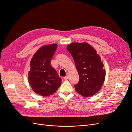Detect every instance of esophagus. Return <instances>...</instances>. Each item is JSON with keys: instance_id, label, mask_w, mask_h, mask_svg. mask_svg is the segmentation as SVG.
<instances>
[{"instance_id": "1", "label": "esophagus", "mask_w": 132, "mask_h": 132, "mask_svg": "<svg viewBox=\"0 0 132 132\" xmlns=\"http://www.w3.org/2000/svg\"><path fill=\"white\" fill-rule=\"evenodd\" d=\"M68 78H69V76H68V75L67 74V75H66V77H65L64 78V79H65V80H67V79H68Z\"/></svg>"}]
</instances>
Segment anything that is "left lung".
<instances>
[{
	"label": "left lung",
	"mask_w": 132,
	"mask_h": 132,
	"mask_svg": "<svg viewBox=\"0 0 132 132\" xmlns=\"http://www.w3.org/2000/svg\"><path fill=\"white\" fill-rule=\"evenodd\" d=\"M67 49L73 56L79 76V82L74 85L76 91L85 97L95 95L100 90L106 75L99 55L87 43H72Z\"/></svg>",
	"instance_id": "obj_1"
}]
</instances>
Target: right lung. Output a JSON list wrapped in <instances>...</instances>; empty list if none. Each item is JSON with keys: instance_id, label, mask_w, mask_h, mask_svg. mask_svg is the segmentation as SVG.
Listing matches in <instances>:
<instances>
[{"instance_id": "1", "label": "right lung", "mask_w": 132, "mask_h": 132, "mask_svg": "<svg viewBox=\"0 0 132 132\" xmlns=\"http://www.w3.org/2000/svg\"><path fill=\"white\" fill-rule=\"evenodd\" d=\"M57 44L43 46L34 54L28 72V81L36 93L43 96L55 93L60 87L61 79L51 65Z\"/></svg>"}]
</instances>
